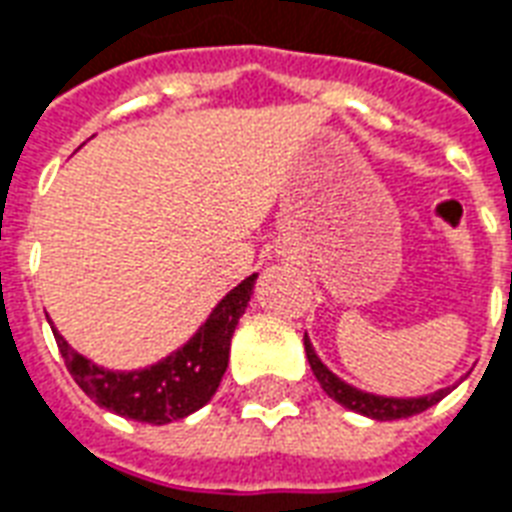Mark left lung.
<instances>
[{
    "instance_id": "1",
    "label": "left lung",
    "mask_w": 512,
    "mask_h": 512,
    "mask_svg": "<svg viewBox=\"0 0 512 512\" xmlns=\"http://www.w3.org/2000/svg\"><path fill=\"white\" fill-rule=\"evenodd\" d=\"M305 353H307V361H310V370H313L315 380L321 383V388H324L334 402H340V405L353 410V413H361V416L378 418V421H394V418L418 416V413H424V410H429L432 405H437V402L451 391V388H443V391H437V394H429V397H418V399L375 397V394H367V391H359V388L348 386V383H343V380L337 378L334 372L326 370L324 364H321V359L315 356L313 345H310V340H307V334H305Z\"/></svg>"
}]
</instances>
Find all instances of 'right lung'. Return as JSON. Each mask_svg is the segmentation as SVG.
<instances>
[{"instance_id": "1", "label": "right lung", "mask_w": 512, "mask_h": 512, "mask_svg": "<svg viewBox=\"0 0 512 512\" xmlns=\"http://www.w3.org/2000/svg\"><path fill=\"white\" fill-rule=\"evenodd\" d=\"M253 283L256 275L232 288L180 351L145 370L113 372L96 367L94 361L69 348L67 340L56 332V326L53 337L69 375L96 405L142 424H169L191 416L218 391V383L229 364L234 326L251 302Z\"/></svg>"}]
</instances>
